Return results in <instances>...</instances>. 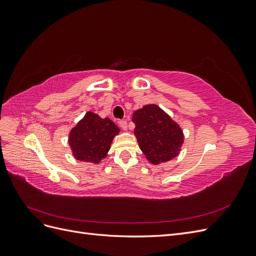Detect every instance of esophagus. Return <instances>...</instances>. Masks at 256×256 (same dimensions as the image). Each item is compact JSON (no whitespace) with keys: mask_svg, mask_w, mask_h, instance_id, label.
<instances>
[{"mask_svg":"<svg viewBox=\"0 0 256 256\" xmlns=\"http://www.w3.org/2000/svg\"><path fill=\"white\" fill-rule=\"evenodd\" d=\"M120 128L122 129V130H127V122L126 120H120Z\"/></svg>","mask_w":256,"mask_h":256,"instance_id":"obj_1","label":"esophagus"}]
</instances>
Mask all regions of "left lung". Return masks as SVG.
I'll return each instance as SVG.
<instances>
[{
	"mask_svg": "<svg viewBox=\"0 0 256 256\" xmlns=\"http://www.w3.org/2000/svg\"><path fill=\"white\" fill-rule=\"evenodd\" d=\"M132 122L138 146L152 164L171 160L180 150L182 131L159 106H144L134 114Z\"/></svg>",
	"mask_w": 256,
	"mask_h": 256,
	"instance_id": "8db88e82",
	"label": "left lung"
}]
</instances>
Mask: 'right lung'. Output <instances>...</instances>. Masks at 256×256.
Wrapping results in <instances>:
<instances>
[{
	"label": "right lung",
	"instance_id": "right-lung-1",
	"mask_svg": "<svg viewBox=\"0 0 256 256\" xmlns=\"http://www.w3.org/2000/svg\"><path fill=\"white\" fill-rule=\"evenodd\" d=\"M118 127L110 118L88 112L69 134V145L76 160L98 162L106 156Z\"/></svg>",
	"mask_w": 256,
	"mask_h": 256
}]
</instances>
